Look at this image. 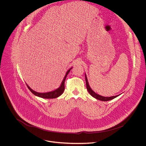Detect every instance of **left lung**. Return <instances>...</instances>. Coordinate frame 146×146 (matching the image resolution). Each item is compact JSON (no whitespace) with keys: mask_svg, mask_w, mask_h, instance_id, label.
Instances as JSON below:
<instances>
[{"mask_svg":"<svg viewBox=\"0 0 146 146\" xmlns=\"http://www.w3.org/2000/svg\"><path fill=\"white\" fill-rule=\"evenodd\" d=\"M85 80H86V88H87V90L88 91V92L89 93V94L94 98H95L97 100H100V101H110V100H111L116 97H117L118 96H119V95H117V96H112V97H104V96H100L98 94H97L96 93H95L92 89V88H90L89 84V82H88V78H87V76H86V74L85 73Z\"/></svg>","mask_w":146,"mask_h":146,"instance_id":"8db88e82","label":"left lung"}]
</instances>
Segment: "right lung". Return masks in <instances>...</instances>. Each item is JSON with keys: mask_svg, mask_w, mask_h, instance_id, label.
Instances as JSON below:
<instances>
[{"mask_svg": "<svg viewBox=\"0 0 146 146\" xmlns=\"http://www.w3.org/2000/svg\"><path fill=\"white\" fill-rule=\"evenodd\" d=\"M72 69V67L70 68L66 73L65 76L59 88H58L57 89L52 91V92H46V93H39V92H35V90H33V89H32L27 84V86L28 87V88L29 89V90L36 96L40 97V98H46V99H50V98H56L57 97H58L59 96H60L64 92V90H65V81L66 78V76H68V73H69V72L70 71V70Z\"/></svg>", "mask_w": 146, "mask_h": 146, "instance_id": "1", "label": "right lung"}]
</instances>
